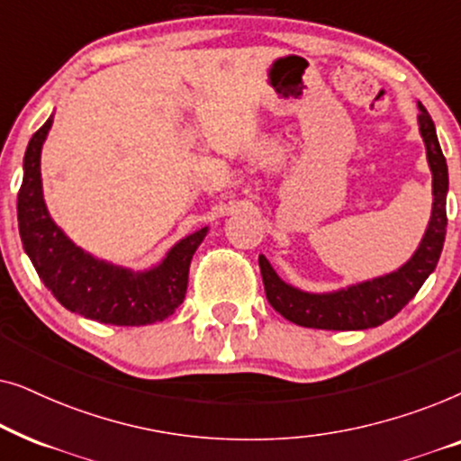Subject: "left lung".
<instances>
[{
	"mask_svg": "<svg viewBox=\"0 0 461 461\" xmlns=\"http://www.w3.org/2000/svg\"><path fill=\"white\" fill-rule=\"evenodd\" d=\"M418 109L420 134L426 144L428 167L432 172V213L418 249L393 273L325 294L304 292V289L289 285L275 273L267 258L260 256L258 262H260L267 298L281 317L295 325L312 327V330H369L393 319L420 292L430 273H434L447 232L449 174H447V161L440 150L432 117L428 115L421 103H418Z\"/></svg>",
	"mask_w": 461,
	"mask_h": 461,
	"instance_id": "left-lung-1",
	"label": "left lung"
}]
</instances>
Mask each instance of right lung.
<instances>
[{"instance_id": "1", "label": "right lung", "mask_w": 461, "mask_h": 461, "mask_svg": "<svg viewBox=\"0 0 461 461\" xmlns=\"http://www.w3.org/2000/svg\"><path fill=\"white\" fill-rule=\"evenodd\" d=\"M54 115L29 140L18 191L23 248L56 300L67 311L104 325L138 327L167 319L182 304L193 254L207 226L180 239L153 268L131 270L81 249L50 216L41 186V149Z\"/></svg>"}]
</instances>
